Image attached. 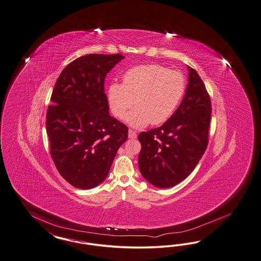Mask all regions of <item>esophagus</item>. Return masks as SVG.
<instances>
[{
  "instance_id": "obj_1",
  "label": "esophagus",
  "mask_w": 261,
  "mask_h": 261,
  "mask_svg": "<svg viewBox=\"0 0 261 261\" xmlns=\"http://www.w3.org/2000/svg\"><path fill=\"white\" fill-rule=\"evenodd\" d=\"M128 137H129L130 139H136V138H137V133H136L134 130L129 129V131H128Z\"/></svg>"
}]
</instances>
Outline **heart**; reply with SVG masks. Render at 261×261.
Instances as JSON below:
<instances>
[{
	"label": "heart",
	"mask_w": 261,
	"mask_h": 261,
	"mask_svg": "<svg viewBox=\"0 0 261 261\" xmlns=\"http://www.w3.org/2000/svg\"><path fill=\"white\" fill-rule=\"evenodd\" d=\"M187 88L182 72L160 64H144L130 68L123 75V83H114L108 90V102L113 115L123 117L134 103L136 107L125 121L141 128L151 123L168 121L178 108Z\"/></svg>",
	"instance_id": "b5f03b06"
}]
</instances>
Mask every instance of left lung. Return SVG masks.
<instances>
[{
    "instance_id": "1",
    "label": "left lung",
    "mask_w": 261,
    "mask_h": 261,
    "mask_svg": "<svg viewBox=\"0 0 261 261\" xmlns=\"http://www.w3.org/2000/svg\"><path fill=\"white\" fill-rule=\"evenodd\" d=\"M185 95L173 116L162 126L142 132L139 169L150 184L170 188L185 179L198 165L208 144L211 101L192 67Z\"/></svg>"
}]
</instances>
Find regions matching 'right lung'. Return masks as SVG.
<instances>
[{
	"label": "right lung",
	"instance_id": "add662e5",
	"mask_svg": "<svg viewBox=\"0 0 261 261\" xmlns=\"http://www.w3.org/2000/svg\"><path fill=\"white\" fill-rule=\"evenodd\" d=\"M124 57L86 55L69 63L55 84L46 114L50 153L72 186L89 190L108 175L128 128L109 114L105 77Z\"/></svg>",
	"mask_w": 261,
	"mask_h": 261
}]
</instances>
